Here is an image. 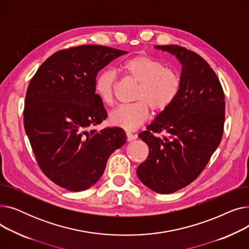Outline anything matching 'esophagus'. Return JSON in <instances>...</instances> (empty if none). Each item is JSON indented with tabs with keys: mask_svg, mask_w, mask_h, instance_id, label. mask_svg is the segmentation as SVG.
<instances>
[{
	"mask_svg": "<svg viewBox=\"0 0 249 249\" xmlns=\"http://www.w3.org/2000/svg\"><path fill=\"white\" fill-rule=\"evenodd\" d=\"M126 136H127V141H132V140H134V139L137 138V135L132 134V133H130V132H127V133H126Z\"/></svg>",
	"mask_w": 249,
	"mask_h": 249,
	"instance_id": "obj_1",
	"label": "esophagus"
}]
</instances>
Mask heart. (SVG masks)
I'll return each instance as SVG.
<instances>
[{
  "label": "heart",
  "mask_w": 249,
  "mask_h": 249,
  "mask_svg": "<svg viewBox=\"0 0 249 249\" xmlns=\"http://www.w3.org/2000/svg\"><path fill=\"white\" fill-rule=\"evenodd\" d=\"M120 71L138 83L133 97L136 102L118 106L111 112L109 121L127 131H133L144 123L150 108L156 113L168 109L179 94V75L153 56L138 54L130 57L120 64ZM115 86L116 73L113 71L104 70L97 75L94 89L103 104L114 102Z\"/></svg>",
  "instance_id": "1"
}]
</instances>
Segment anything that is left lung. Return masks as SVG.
Listing matches in <instances>:
<instances>
[{"label":"left lung","instance_id":"8db88e82","mask_svg":"<svg viewBox=\"0 0 249 249\" xmlns=\"http://www.w3.org/2000/svg\"><path fill=\"white\" fill-rule=\"evenodd\" d=\"M155 48L181 63L180 90L138 137L149 153L137 167L142 184L160 194H172L199 177L220 144L225 121V96L215 71L192 50L178 45ZM165 135L160 138L159 134Z\"/></svg>","mask_w":249,"mask_h":249}]
</instances>
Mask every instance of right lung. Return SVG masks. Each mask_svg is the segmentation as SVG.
<instances>
[{
    "label": "right lung",
    "instance_id": "add662e5",
    "mask_svg": "<svg viewBox=\"0 0 249 249\" xmlns=\"http://www.w3.org/2000/svg\"><path fill=\"white\" fill-rule=\"evenodd\" d=\"M127 52L81 45L55 52L38 69L25 98L24 127L43 174L71 192L89 189L124 145L121 128L93 129L107 118L95 93L99 71Z\"/></svg>",
    "mask_w": 249,
    "mask_h": 249
}]
</instances>
